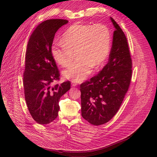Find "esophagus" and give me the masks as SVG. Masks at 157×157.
I'll return each mask as SVG.
<instances>
[{
    "instance_id": "esophagus-1",
    "label": "esophagus",
    "mask_w": 157,
    "mask_h": 157,
    "mask_svg": "<svg viewBox=\"0 0 157 157\" xmlns=\"http://www.w3.org/2000/svg\"><path fill=\"white\" fill-rule=\"evenodd\" d=\"M71 84H72V86H76L78 85V82H75V81H72L71 82Z\"/></svg>"
}]
</instances>
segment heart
<instances>
[{
  "mask_svg": "<svg viewBox=\"0 0 157 157\" xmlns=\"http://www.w3.org/2000/svg\"><path fill=\"white\" fill-rule=\"evenodd\" d=\"M110 48V33L103 25L75 24L63 35L62 41H55L51 53L60 66L70 64L76 54V61L63 71L67 79L81 82L105 61Z\"/></svg>",
  "mask_w": 157,
  "mask_h": 157,
  "instance_id": "obj_1",
  "label": "heart"
}]
</instances>
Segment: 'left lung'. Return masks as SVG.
I'll return each mask as SVG.
<instances>
[{
	"instance_id": "obj_1",
	"label": "left lung",
	"mask_w": 157,
	"mask_h": 157,
	"mask_svg": "<svg viewBox=\"0 0 157 157\" xmlns=\"http://www.w3.org/2000/svg\"><path fill=\"white\" fill-rule=\"evenodd\" d=\"M115 31L108 63L96 76L80 86L81 115L90 124H105L117 113L132 77V59L125 34L110 17Z\"/></svg>"
}]
</instances>
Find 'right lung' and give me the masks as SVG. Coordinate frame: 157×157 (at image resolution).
Here are the masks:
<instances>
[{"mask_svg": "<svg viewBox=\"0 0 157 157\" xmlns=\"http://www.w3.org/2000/svg\"><path fill=\"white\" fill-rule=\"evenodd\" d=\"M68 23L63 19L44 21L28 42L24 73L25 98L32 117L41 125L57 117L59 99L70 89V81L53 85L59 79V73L51 53L56 32Z\"/></svg>", "mask_w": 157, "mask_h": 157, "instance_id": "add662e5", "label": "right lung"}]
</instances>
